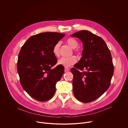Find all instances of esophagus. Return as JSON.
<instances>
[{"label":"esophagus","instance_id":"esophagus-1","mask_svg":"<svg viewBox=\"0 0 128 128\" xmlns=\"http://www.w3.org/2000/svg\"><path fill=\"white\" fill-rule=\"evenodd\" d=\"M69 70H70V69L68 68H67V67H65L64 68V72H68Z\"/></svg>","mask_w":128,"mask_h":128}]
</instances>
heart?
Returning a JSON list of instances; mask_svg holds the SVG:
<instances>
[{
  "instance_id": "1",
  "label": "heart",
  "mask_w": 128,
  "mask_h": 128,
  "mask_svg": "<svg viewBox=\"0 0 128 128\" xmlns=\"http://www.w3.org/2000/svg\"><path fill=\"white\" fill-rule=\"evenodd\" d=\"M66 43L72 48H73L74 53L79 54L80 53V50L77 47L78 45V41L73 38H69L66 41ZM60 43L58 42L56 43L53 49V53L56 57H58L60 55ZM77 62V58L74 56H71L70 57H62L58 60V64L60 65H62L64 66L69 67L75 64Z\"/></svg>"
}]
</instances>
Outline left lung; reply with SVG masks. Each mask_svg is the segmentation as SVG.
<instances>
[{
    "label": "left lung",
    "instance_id": "8db88e82",
    "mask_svg": "<svg viewBox=\"0 0 128 128\" xmlns=\"http://www.w3.org/2000/svg\"><path fill=\"white\" fill-rule=\"evenodd\" d=\"M71 36L79 38L83 44L82 56L70 70L73 94L79 101L90 102L110 87L114 73L111 54L102 38L88 30L78 32Z\"/></svg>",
    "mask_w": 128,
    "mask_h": 128
}]
</instances>
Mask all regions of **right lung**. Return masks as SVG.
Returning a JSON list of instances; mask_svg holds the SVG:
<instances>
[{
  "mask_svg": "<svg viewBox=\"0 0 128 128\" xmlns=\"http://www.w3.org/2000/svg\"><path fill=\"white\" fill-rule=\"evenodd\" d=\"M58 32H43L30 37L19 52L17 71L22 88L40 102L50 100L56 84L64 73L63 66L52 67L57 62L53 53L55 44L64 36Z\"/></svg>",
  "mask_w": 128,
  "mask_h": 128,
  "instance_id": "right-lung-1",
  "label": "right lung"
}]
</instances>
